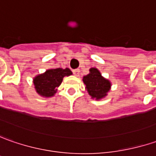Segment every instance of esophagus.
Segmentation results:
<instances>
[{"label":"esophagus","mask_w":156,"mask_h":156,"mask_svg":"<svg viewBox=\"0 0 156 156\" xmlns=\"http://www.w3.org/2000/svg\"><path fill=\"white\" fill-rule=\"evenodd\" d=\"M73 74L75 75V76H79V73H80V70L79 69H75V70H73Z\"/></svg>","instance_id":"34e87169"}]
</instances>
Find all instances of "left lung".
Listing matches in <instances>:
<instances>
[{"mask_svg":"<svg viewBox=\"0 0 156 156\" xmlns=\"http://www.w3.org/2000/svg\"><path fill=\"white\" fill-rule=\"evenodd\" d=\"M83 82L89 95L91 98H96V100H100L106 97L111 86L110 81L104 78L97 68L90 69V73L83 76Z\"/></svg>","mask_w":156,"mask_h":156,"instance_id":"1","label":"left lung"}]
</instances>
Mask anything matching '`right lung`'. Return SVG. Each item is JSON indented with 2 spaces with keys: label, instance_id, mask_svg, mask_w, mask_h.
Segmentation results:
<instances>
[{
  "label": "right lung",
  "instance_id": "1",
  "mask_svg": "<svg viewBox=\"0 0 156 156\" xmlns=\"http://www.w3.org/2000/svg\"><path fill=\"white\" fill-rule=\"evenodd\" d=\"M73 73L69 68L49 69L34 78V84L37 93L42 97L50 98L57 92V87L61 84L63 78Z\"/></svg>",
  "mask_w": 156,
  "mask_h": 156
}]
</instances>
